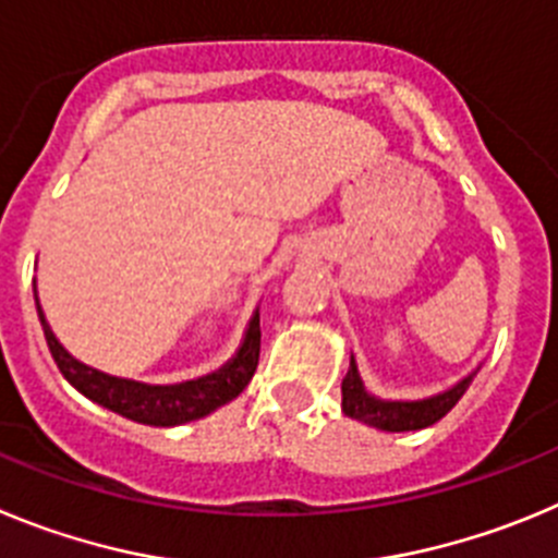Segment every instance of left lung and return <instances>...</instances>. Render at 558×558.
Here are the masks:
<instances>
[{"mask_svg": "<svg viewBox=\"0 0 558 558\" xmlns=\"http://www.w3.org/2000/svg\"><path fill=\"white\" fill-rule=\"evenodd\" d=\"M473 375L461 380L459 386H453L450 391H441L436 398L416 400V403H389V400L369 398L361 386L359 369L355 364H350L348 375H344V384H341V409L344 414L361 420V423L373 425L380 430H420L428 428V425L439 423L441 416L448 414L456 403L461 400V395L466 391Z\"/></svg>", "mask_w": 558, "mask_h": 558, "instance_id": "left-lung-1", "label": "left lung"}]
</instances>
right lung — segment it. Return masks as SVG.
I'll return each instance as SVG.
<instances>
[{"instance_id":"add662e5","label":"right lung","mask_w":558,"mask_h":558,"mask_svg":"<svg viewBox=\"0 0 558 558\" xmlns=\"http://www.w3.org/2000/svg\"><path fill=\"white\" fill-rule=\"evenodd\" d=\"M35 303H38V300H35ZM38 316H41V328L44 336H47L49 353H52L54 364H58V369L63 373V378H66L74 389L83 391L85 398H92L94 403L105 405V409L117 411V414L144 425H180L210 414V411L225 405L228 400L239 398L244 391V386L250 384V378H253L255 366H258V314L250 319L242 350H239V355H235L228 366H222L219 373L208 375V378L189 380V384L178 386H147L135 384V380L110 378V375L97 373V369L80 364L77 359H72L66 350L60 348V341L54 339L47 319H44L41 305H38Z\"/></svg>"}]
</instances>
